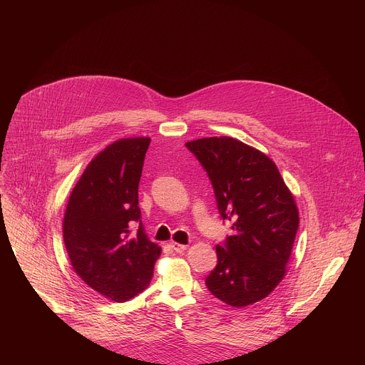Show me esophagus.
I'll list each match as a JSON object with an SVG mask.
<instances>
[{"instance_id":"34e87169","label":"esophagus","mask_w":365,"mask_h":365,"mask_svg":"<svg viewBox=\"0 0 365 365\" xmlns=\"http://www.w3.org/2000/svg\"><path fill=\"white\" fill-rule=\"evenodd\" d=\"M170 247L176 251V252H182V251H185L186 248H187V245L186 244H179V242H170Z\"/></svg>"}]
</instances>
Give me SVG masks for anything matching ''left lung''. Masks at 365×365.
<instances>
[{
	"instance_id": "1",
	"label": "left lung",
	"mask_w": 365,
	"mask_h": 365,
	"mask_svg": "<svg viewBox=\"0 0 365 365\" xmlns=\"http://www.w3.org/2000/svg\"><path fill=\"white\" fill-rule=\"evenodd\" d=\"M210 178L232 235L217 245L218 264L205 284L227 304L242 307L269 296L286 274L299 211L273 160L232 137L186 143Z\"/></svg>"
}]
</instances>
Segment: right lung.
Returning <instances> with one entry per match:
<instances>
[{
  "label": "right lung",
  "mask_w": 365,
  "mask_h": 365,
  "mask_svg": "<svg viewBox=\"0 0 365 365\" xmlns=\"http://www.w3.org/2000/svg\"><path fill=\"white\" fill-rule=\"evenodd\" d=\"M148 137L110 144L73 187L63 218V240L76 274L95 292L125 302L151 282L162 248L141 224L138 183ZM134 223L137 236L130 235Z\"/></svg>",
  "instance_id": "obj_1"
}]
</instances>
